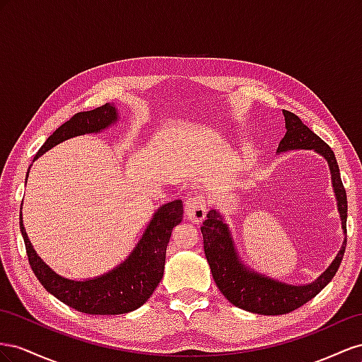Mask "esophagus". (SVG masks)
Segmentation results:
<instances>
[{
    "label": "esophagus",
    "instance_id": "34e87169",
    "mask_svg": "<svg viewBox=\"0 0 362 362\" xmlns=\"http://www.w3.org/2000/svg\"><path fill=\"white\" fill-rule=\"evenodd\" d=\"M185 212L191 223H202L208 212V204L203 195H194L185 202Z\"/></svg>",
    "mask_w": 362,
    "mask_h": 362
}]
</instances>
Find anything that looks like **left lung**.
Instances as JSON below:
<instances>
[{
  "instance_id": "obj_1",
  "label": "left lung",
  "mask_w": 362,
  "mask_h": 362,
  "mask_svg": "<svg viewBox=\"0 0 362 362\" xmlns=\"http://www.w3.org/2000/svg\"><path fill=\"white\" fill-rule=\"evenodd\" d=\"M284 117L286 133L282 141L279 142L277 153L313 150L326 159L330 170V180H332L339 220H341V229L346 235L347 197L334 151L311 129L306 127L302 119L294 115L293 112L284 110ZM200 229L203 233L206 259H208L212 277L218 290L232 305L244 309V311L261 315L288 314L311 300L332 281L346 250L344 236L343 245L337 253L335 259L314 282L294 285L256 272L255 268L243 261L235 245L229 224L226 223L224 215L216 209H211L208 212Z\"/></svg>"
}]
</instances>
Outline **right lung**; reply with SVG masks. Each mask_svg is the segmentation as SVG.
<instances>
[{"label": "right lung", "instance_id": "right-lung-1", "mask_svg": "<svg viewBox=\"0 0 362 362\" xmlns=\"http://www.w3.org/2000/svg\"><path fill=\"white\" fill-rule=\"evenodd\" d=\"M118 121L119 113L115 103H106L94 110L78 112L69 121L62 124L45 141L42 148L36 153L33 162L60 142L89 135V133H100ZM182 218V200L163 203L153 214L135 249L130 252L126 259L107 273L83 279V281L60 276L44 262L28 240L23 224V212L19 215V229L25 243L30 267L49 294L80 313L92 315H118L135 311L146 303L153 291L156 290L163 276L165 253H167L173 229L180 224Z\"/></svg>", "mask_w": 362, "mask_h": 362}]
</instances>
